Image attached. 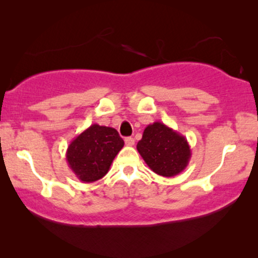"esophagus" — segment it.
Here are the masks:
<instances>
[{"label": "esophagus", "instance_id": "obj_1", "mask_svg": "<svg viewBox=\"0 0 258 258\" xmlns=\"http://www.w3.org/2000/svg\"><path fill=\"white\" fill-rule=\"evenodd\" d=\"M124 142L128 147H133L134 144H135V140L133 139V137H125L124 139Z\"/></svg>", "mask_w": 258, "mask_h": 258}]
</instances>
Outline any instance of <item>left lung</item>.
<instances>
[{
    "label": "left lung",
    "mask_w": 258,
    "mask_h": 258,
    "mask_svg": "<svg viewBox=\"0 0 258 258\" xmlns=\"http://www.w3.org/2000/svg\"><path fill=\"white\" fill-rule=\"evenodd\" d=\"M136 148L148 167L163 177L178 175L191 157L185 137L161 122H154L144 129Z\"/></svg>",
    "instance_id": "left-lung-1"
}]
</instances>
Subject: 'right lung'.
<instances>
[{"label": "right lung", "instance_id": "obj_1", "mask_svg": "<svg viewBox=\"0 0 258 258\" xmlns=\"http://www.w3.org/2000/svg\"><path fill=\"white\" fill-rule=\"evenodd\" d=\"M123 146L117 130L94 123L70 142L66 160L80 181L91 183L108 174Z\"/></svg>", "mask_w": 258, "mask_h": 258}]
</instances>
